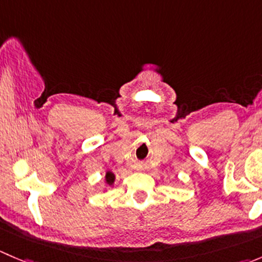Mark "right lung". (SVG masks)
<instances>
[{
  "label": "right lung",
  "instance_id": "obj_1",
  "mask_svg": "<svg viewBox=\"0 0 262 262\" xmlns=\"http://www.w3.org/2000/svg\"><path fill=\"white\" fill-rule=\"evenodd\" d=\"M115 181V175L112 172V171H107L106 175H105V182H106L109 186H112Z\"/></svg>",
  "mask_w": 262,
  "mask_h": 262
}]
</instances>
